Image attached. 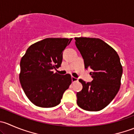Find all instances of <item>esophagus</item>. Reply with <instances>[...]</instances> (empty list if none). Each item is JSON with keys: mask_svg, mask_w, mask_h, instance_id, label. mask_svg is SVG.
Listing matches in <instances>:
<instances>
[{"mask_svg": "<svg viewBox=\"0 0 134 134\" xmlns=\"http://www.w3.org/2000/svg\"><path fill=\"white\" fill-rule=\"evenodd\" d=\"M71 79H72V82H78V78H75V77H73V76H72V78H71Z\"/></svg>", "mask_w": 134, "mask_h": 134, "instance_id": "34e87169", "label": "esophagus"}]
</instances>
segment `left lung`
<instances>
[{
  "label": "left lung",
  "mask_w": 134,
  "mask_h": 134,
  "mask_svg": "<svg viewBox=\"0 0 134 134\" xmlns=\"http://www.w3.org/2000/svg\"><path fill=\"white\" fill-rule=\"evenodd\" d=\"M85 68H90L91 82L80 79L83 88L76 93L77 104L82 109L97 111L104 109L115 98L121 86L122 67L117 52L98 38L75 37Z\"/></svg>",
  "instance_id": "1"
}]
</instances>
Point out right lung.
Masks as SVG:
<instances>
[{
	"mask_svg": "<svg viewBox=\"0 0 134 134\" xmlns=\"http://www.w3.org/2000/svg\"><path fill=\"white\" fill-rule=\"evenodd\" d=\"M71 40L46 38L30 46L21 58L20 82L26 97L36 106L52 108L58 105L71 84L69 74L61 75L52 71L61 66L63 51Z\"/></svg>",
	"mask_w": 134,
	"mask_h": 134,
	"instance_id": "right-lung-1",
	"label": "right lung"
}]
</instances>
